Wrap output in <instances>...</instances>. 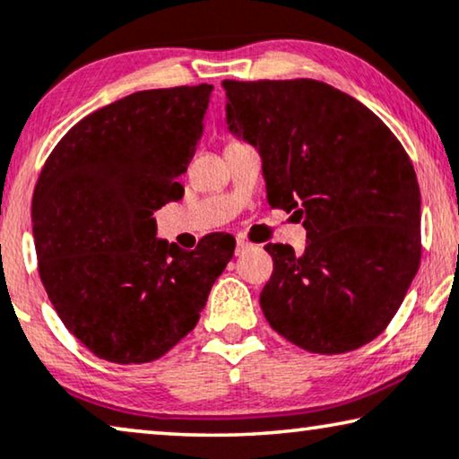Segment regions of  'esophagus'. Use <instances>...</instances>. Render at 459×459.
Listing matches in <instances>:
<instances>
[{
    "label": "esophagus",
    "mask_w": 459,
    "mask_h": 459,
    "mask_svg": "<svg viewBox=\"0 0 459 459\" xmlns=\"http://www.w3.org/2000/svg\"><path fill=\"white\" fill-rule=\"evenodd\" d=\"M250 246H252V244H250V242H246L244 238H238V240H236V256H240L244 250H248V248H250Z\"/></svg>",
    "instance_id": "esophagus-1"
}]
</instances>
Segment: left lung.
Returning a JSON list of instances; mask_svg holds the SVG:
<instances>
[{"mask_svg":"<svg viewBox=\"0 0 459 459\" xmlns=\"http://www.w3.org/2000/svg\"><path fill=\"white\" fill-rule=\"evenodd\" d=\"M231 134L258 151L273 209L307 248L267 244L271 327L298 348L343 354L381 335L420 264V188L408 152L367 105L331 84L223 81Z\"/></svg>","mask_w":459,"mask_h":459,"instance_id":"1","label":"left lung"}]
</instances>
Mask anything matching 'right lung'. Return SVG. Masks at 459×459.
Masks as SVG:
<instances>
[{
	"mask_svg": "<svg viewBox=\"0 0 459 459\" xmlns=\"http://www.w3.org/2000/svg\"><path fill=\"white\" fill-rule=\"evenodd\" d=\"M213 86L141 91L72 126L32 195L39 275L65 329L117 364L161 358L188 335L236 240L196 250L159 240L155 213L180 201L178 182L204 130Z\"/></svg>",
	"mask_w": 459,
	"mask_h": 459,
	"instance_id": "obj_1",
	"label": "right lung"
}]
</instances>
